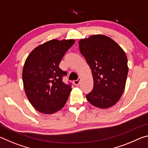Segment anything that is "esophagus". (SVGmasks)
<instances>
[{"label": "esophagus", "mask_w": 148, "mask_h": 148, "mask_svg": "<svg viewBox=\"0 0 148 148\" xmlns=\"http://www.w3.org/2000/svg\"><path fill=\"white\" fill-rule=\"evenodd\" d=\"M80 81H81V79H80V78H78V79H76V80H74V85H76V86H77V85H79Z\"/></svg>", "instance_id": "esophagus-1"}]
</instances>
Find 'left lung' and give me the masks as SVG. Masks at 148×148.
Returning <instances> with one entry per match:
<instances>
[{"instance_id": "left-lung-1", "label": "left lung", "mask_w": 148, "mask_h": 148, "mask_svg": "<svg viewBox=\"0 0 148 148\" xmlns=\"http://www.w3.org/2000/svg\"><path fill=\"white\" fill-rule=\"evenodd\" d=\"M80 53L91 70L94 86L86 99L101 109L116 104L123 93L128 65L125 51L110 37L95 34L78 42Z\"/></svg>"}]
</instances>
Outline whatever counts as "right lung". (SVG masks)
I'll list each match as a JSON object with an SVG mask.
<instances>
[{"instance_id": "obj_1", "label": "right lung", "mask_w": 148, "mask_h": 148, "mask_svg": "<svg viewBox=\"0 0 148 148\" xmlns=\"http://www.w3.org/2000/svg\"><path fill=\"white\" fill-rule=\"evenodd\" d=\"M74 42L73 39L47 41L35 47L25 62L22 73L25 92L30 103L40 113H56L68 100L71 86L62 82L66 72L59 66Z\"/></svg>"}]
</instances>
